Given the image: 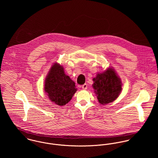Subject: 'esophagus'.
I'll return each mask as SVG.
<instances>
[{
  "mask_svg": "<svg viewBox=\"0 0 158 158\" xmlns=\"http://www.w3.org/2000/svg\"><path fill=\"white\" fill-rule=\"evenodd\" d=\"M81 88H82V89H83V90H86V89H87V88H88V85H87V84H84L83 85H82Z\"/></svg>",
  "mask_w": 158,
  "mask_h": 158,
  "instance_id": "34e87169",
  "label": "esophagus"
}]
</instances>
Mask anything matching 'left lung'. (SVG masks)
<instances>
[{"label":"left lung","mask_w":158,"mask_h":158,"mask_svg":"<svg viewBox=\"0 0 158 158\" xmlns=\"http://www.w3.org/2000/svg\"><path fill=\"white\" fill-rule=\"evenodd\" d=\"M93 81L92 87L99 103L103 105L113 102L122 90V81L112 68L98 73Z\"/></svg>","instance_id":"8db88e82"}]
</instances>
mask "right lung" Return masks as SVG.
Instances as JSON below:
<instances>
[{
  "label": "right lung",
  "mask_w": 158,
  "mask_h": 158,
  "mask_svg": "<svg viewBox=\"0 0 158 158\" xmlns=\"http://www.w3.org/2000/svg\"><path fill=\"white\" fill-rule=\"evenodd\" d=\"M44 90L53 103L64 106L72 99L77 88L74 81L64 73L63 67L56 63L45 78Z\"/></svg>",
  "instance_id": "obj_1"
}]
</instances>
